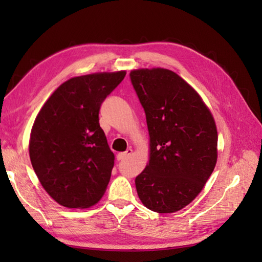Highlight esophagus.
<instances>
[{
    "instance_id": "1",
    "label": "esophagus",
    "mask_w": 262,
    "mask_h": 262,
    "mask_svg": "<svg viewBox=\"0 0 262 262\" xmlns=\"http://www.w3.org/2000/svg\"><path fill=\"white\" fill-rule=\"evenodd\" d=\"M132 152H133V150L130 148L127 149L125 152H119L117 155V159H118V161H122V159H125L126 157L129 156V155H132Z\"/></svg>"
}]
</instances>
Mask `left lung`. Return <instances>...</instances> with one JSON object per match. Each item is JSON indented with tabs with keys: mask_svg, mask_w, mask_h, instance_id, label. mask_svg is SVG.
<instances>
[{
	"mask_svg": "<svg viewBox=\"0 0 262 262\" xmlns=\"http://www.w3.org/2000/svg\"><path fill=\"white\" fill-rule=\"evenodd\" d=\"M149 132V163L136 177L141 202L166 214L198 196L217 162L214 117L189 84L164 68L130 72Z\"/></svg>",
	"mask_w": 262,
	"mask_h": 262,
	"instance_id": "1",
	"label": "left lung"
}]
</instances>
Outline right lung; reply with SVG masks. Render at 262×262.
Returning <instances> with one entry per match:
<instances>
[{
	"label": "right lung",
	"instance_id": "right-lung-1",
	"mask_svg": "<svg viewBox=\"0 0 262 262\" xmlns=\"http://www.w3.org/2000/svg\"><path fill=\"white\" fill-rule=\"evenodd\" d=\"M126 70L73 77L50 96L31 129V164L43 189L59 205L85 209L105 194L114 166L99 125L104 99Z\"/></svg>",
	"mask_w": 262,
	"mask_h": 262
}]
</instances>
